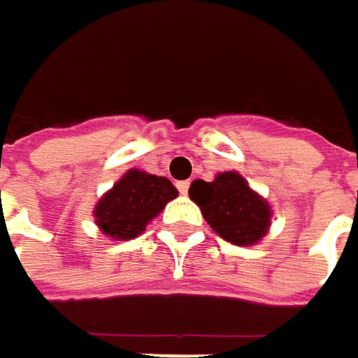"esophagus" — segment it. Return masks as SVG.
Segmentation results:
<instances>
[{"label": "esophagus", "mask_w": 358, "mask_h": 358, "mask_svg": "<svg viewBox=\"0 0 358 358\" xmlns=\"http://www.w3.org/2000/svg\"><path fill=\"white\" fill-rule=\"evenodd\" d=\"M176 186H178L180 194H186V192H188V186H190V182H188V180H182V182H178Z\"/></svg>", "instance_id": "esophagus-1"}]
</instances>
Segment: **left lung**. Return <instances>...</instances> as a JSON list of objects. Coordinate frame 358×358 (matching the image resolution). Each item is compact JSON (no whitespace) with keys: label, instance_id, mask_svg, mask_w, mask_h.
Returning <instances> with one entry per match:
<instances>
[{"label":"left lung","instance_id":"left-lung-1","mask_svg":"<svg viewBox=\"0 0 358 358\" xmlns=\"http://www.w3.org/2000/svg\"><path fill=\"white\" fill-rule=\"evenodd\" d=\"M188 194L213 232L236 247L259 243L271 226L269 203L238 172H222L213 182L194 180Z\"/></svg>","mask_w":358,"mask_h":358}]
</instances>
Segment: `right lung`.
Segmentation results:
<instances>
[{"mask_svg":"<svg viewBox=\"0 0 358 358\" xmlns=\"http://www.w3.org/2000/svg\"><path fill=\"white\" fill-rule=\"evenodd\" d=\"M176 196L178 190L168 178L128 170L95 205V224L109 238L132 241Z\"/></svg>","mask_w":358,"mask_h":358,"instance_id":"right-lung-1","label":"right lung"}]
</instances>
